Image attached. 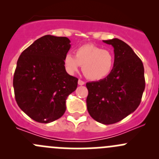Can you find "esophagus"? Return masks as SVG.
Here are the masks:
<instances>
[{
  "instance_id": "esophagus-1",
  "label": "esophagus",
  "mask_w": 159,
  "mask_h": 159,
  "mask_svg": "<svg viewBox=\"0 0 159 159\" xmlns=\"http://www.w3.org/2000/svg\"><path fill=\"white\" fill-rule=\"evenodd\" d=\"M78 84H79V85H84V81H81V80H80V79L78 80Z\"/></svg>"
}]
</instances>
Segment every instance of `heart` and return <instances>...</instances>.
I'll use <instances>...</instances> for the list:
<instances>
[{"instance_id": "1", "label": "heart", "mask_w": 159, "mask_h": 159, "mask_svg": "<svg viewBox=\"0 0 159 159\" xmlns=\"http://www.w3.org/2000/svg\"><path fill=\"white\" fill-rule=\"evenodd\" d=\"M115 64V56L109 50L91 44H84L75 51V56L68 53L64 57L65 69L74 75L82 66L88 79L99 81L110 75Z\"/></svg>"}]
</instances>
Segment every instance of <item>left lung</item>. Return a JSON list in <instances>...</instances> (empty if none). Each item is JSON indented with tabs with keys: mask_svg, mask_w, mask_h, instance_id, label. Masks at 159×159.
Instances as JSON below:
<instances>
[{
	"mask_svg": "<svg viewBox=\"0 0 159 159\" xmlns=\"http://www.w3.org/2000/svg\"><path fill=\"white\" fill-rule=\"evenodd\" d=\"M103 42L114 48L115 64L108 76L86 84L87 109L98 122L111 125L134 112L145 87L144 66L132 48L118 38Z\"/></svg>",
	"mask_w": 159,
	"mask_h": 159,
	"instance_id": "left-lung-1",
	"label": "left lung"
}]
</instances>
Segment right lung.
<instances>
[{
  "instance_id": "obj_1",
  "label": "right lung",
  "mask_w": 159,
  "mask_h": 159,
  "mask_svg": "<svg viewBox=\"0 0 159 159\" xmlns=\"http://www.w3.org/2000/svg\"><path fill=\"white\" fill-rule=\"evenodd\" d=\"M66 37L44 35L19 57L13 80L16 102L27 115L40 123L60 118L78 79L67 73L64 57L70 48Z\"/></svg>"
}]
</instances>
